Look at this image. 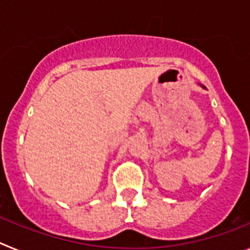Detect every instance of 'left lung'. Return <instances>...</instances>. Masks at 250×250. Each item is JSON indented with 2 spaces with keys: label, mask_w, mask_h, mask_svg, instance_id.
Listing matches in <instances>:
<instances>
[{
  "label": "left lung",
  "mask_w": 250,
  "mask_h": 250,
  "mask_svg": "<svg viewBox=\"0 0 250 250\" xmlns=\"http://www.w3.org/2000/svg\"><path fill=\"white\" fill-rule=\"evenodd\" d=\"M203 87H204V89H205V86H203Z\"/></svg>",
  "instance_id": "8db88e82"
}]
</instances>
